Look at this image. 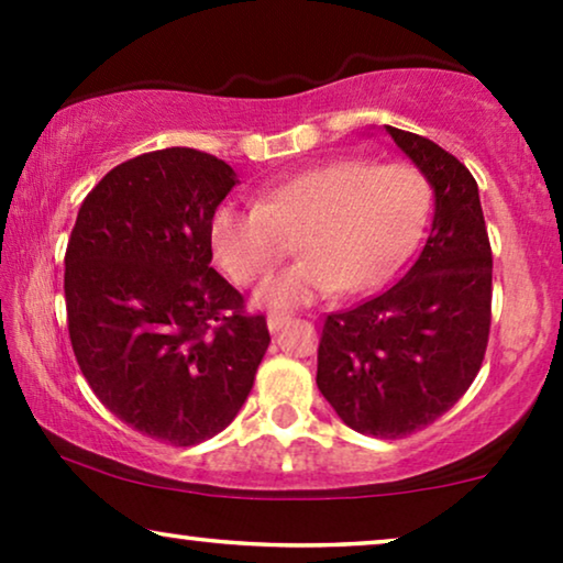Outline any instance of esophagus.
<instances>
[{"label":"esophagus","instance_id":"obj_1","mask_svg":"<svg viewBox=\"0 0 563 563\" xmlns=\"http://www.w3.org/2000/svg\"><path fill=\"white\" fill-rule=\"evenodd\" d=\"M289 320H291L289 314H282V312H268V318H266V325H268V330H272V333H276V330L287 325Z\"/></svg>","mask_w":563,"mask_h":563}]
</instances>
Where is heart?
I'll return each mask as SVG.
<instances>
[{"label": "heart", "instance_id": "obj_1", "mask_svg": "<svg viewBox=\"0 0 563 563\" xmlns=\"http://www.w3.org/2000/svg\"><path fill=\"white\" fill-rule=\"evenodd\" d=\"M426 210L428 184L415 166L335 158L272 184L256 205H220L210 220V243L230 279L251 287L297 241L305 256L256 295L258 305L289 310L338 287H379L410 251Z\"/></svg>", "mask_w": 563, "mask_h": 563}]
</instances>
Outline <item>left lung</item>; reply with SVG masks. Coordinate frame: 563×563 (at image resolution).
Segmentation results:
<instances>
[{
  "label": "left lung",
  "mask_w": 563,
  "mask_h": 563,
  "mask_svg": "<svg viewBox=\"0 0 563 563\" xmlns=\"http://www.w3.org/2000/svg\"><path fill=\"white\" fill-rule=\"evenodd\" d=\"M384 130L433 189V222L395 287L328 314L318 389L345 426L391 441L449 412L479 374L492 322V249L468 168L428 137Z\"/></svg>",
  "instance_id": "8db88e82"
}]
</instances>
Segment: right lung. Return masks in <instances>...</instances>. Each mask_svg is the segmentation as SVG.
<instances>
[{
	"label": "right lung",
	"mask_w": 563,
	"mask_h": 563,
	"mask_svg": "<svg viewBox=\"0 0 563 563\" xmlns=\"http://www.w3.org/2000/svg\"><path fill=\"white\" fill-rule=\"evenodd\" d=\"M238 176L195 148L143 153L89 191L66 249L68 335L107 410L195 445L225 430L272 343L210 266V220Z\"/></svg>",
	"instance_id": "right-lung-1"
}]
</instances>
